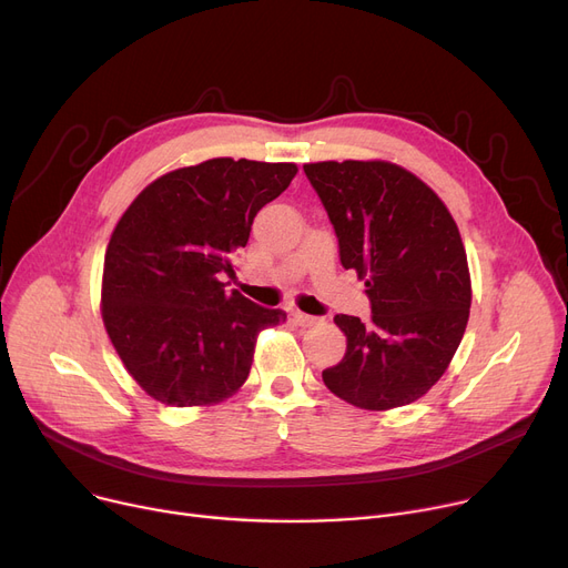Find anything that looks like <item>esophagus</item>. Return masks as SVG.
Segmentation results:
<instances>
[{
  "instance_id": "1",
  "label": "esophagus",
  "mask_w": 568,
  "mask_h": 568,
  "mask_svg": "<svg viewBox=\"0 0 568 568\" xmlns=\"http://www.w3.org/2000/svg\"><path fill=\"white\" fill-rule=\"evenodd\" d=\"M292 320L300 324V326H313L315 322H317V317H313V315H306V313H302V311H294L292 313Z\"/></svg>"
}]
</instances>
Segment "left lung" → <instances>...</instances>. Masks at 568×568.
I'll return each instance as SVG.
<instances>
[{
  "mask_svg": "<svg viewBox=\"0 0 568 568\" xmlns=\"http://www.w3.org/2000/svg\"><path fill=\"white\" fill-rule=\"evenodd\" d=\"M336 230L341 264L366 281L373 315H336L341 364L322 371L345 403L384 412L430 392L449 368L471 306L458 225L419 176L389 161L306 163Z\"/></svg>",
  "mask_w": 568,
  "mask_h": 568,
  "instance_id": "left-lung-1",
  "label": "left lung"
}]
</instances>
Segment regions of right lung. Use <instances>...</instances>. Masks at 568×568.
Listing matches in <instances>:
<instances>
[{
  "instance_id": "add662e5",
  "label": "right lung",
  "mask_w": 568,
  "mask_h": 568,
  "mask_svg": "<svg viewBox=\"0 0 568 568\" xmlns=\"http://www.w3.org/2000/svg\"><path fill=\"white\" fill-rule=\"evenodd\" d=\"M294 163L209 159L154 179L119 219L103 262L101 315L119 359L146 396L216 405L242 389L262 329L285 322L227 292L234 255Z\"/></svg>"
}]
</instances>
